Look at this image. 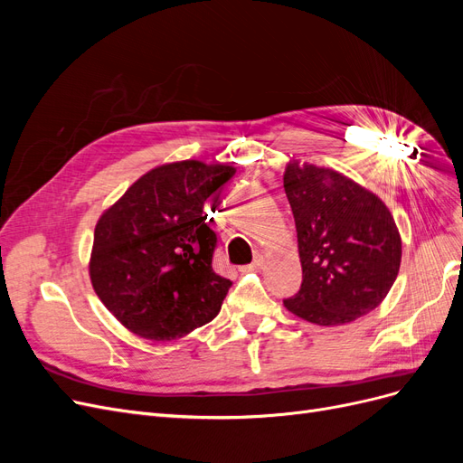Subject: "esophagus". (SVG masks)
<instances>
[{"label":"esophagus","mask_w":463,"mask_h":463,"mask_svg":"<svg viewBox=\"0 0 463 463\" xmlns=\"http://www.w3.org/2000/svg\"><path fill=\"white\" fill-rule=\"evenodd\" d=\"M260 266H262V257H260V255H257L253 262H250V264H247V266H241V269H240V272H253V270L260 269Z\"/></svg>","instance_id":"obj_1"}]
</instances>
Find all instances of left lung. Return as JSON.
<instances>
[{"label":"left lung","mask_w":463,"mask_h":463,"mask_svg":"<svg viewBox=\"0 0 463 463\" xmlns=\"http://www.w3.org/2000/svg\"><path fill=\"white\" fill-rule=\"evenodd\" d=\"M286 197L298 230L303 282L288 311L320 326L376 309L396 282L402 240L384 203L325 167L289 164Z\"/></svg>","instance_id":"1"}]
</instances>
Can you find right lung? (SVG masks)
I'll list each match as a JSON object with an SVG mask.
<instances>
[{
  "label": "right lung",
  "instance_id": "obj_1",
  "mask_svg": "<svg viewBox=\"0 0 463 463\" xmlns=\"http://www.w3.org/2000/svg\"><path fill=\"white\" fill-rule=\"evenodd\" d=\"M233 174L197 160L160 165L98 220L92 288L125 328L165 342L220 313L232 282L213 269L218 237L206 206Z\"/></svg>",
  "mask_w": 463,
  "mask_h": 463
}]
</instances>
